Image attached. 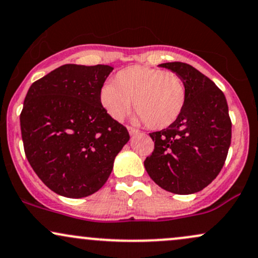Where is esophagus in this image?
I'll return each mask as SVG.
<instances>
[{"label":"esophagus","instance_id":"1","mask_svg":"<svg viewBox=\"0 0 258 258\" xmlns=\"http://www.w3.org/2000/svg\"><path fill=\"white\" fill-rule=\"evenodd\" d=\"M127 130H128V132H130V135H137V133L139 132L137 128H135V127H127Z\"/></svg>","mask_w":258,"mask_h":258}]
</instances>
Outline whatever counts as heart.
I'll return each mask as SVG.
<instances>
[{"label": "heart", "instance_id": "heart-1", "mask_svg": "<svg viewBox=\"0 0 258 258\" xmlns=\"http://www.w3.org/2000/svg\"><path fill=\"white\" fill-rule=\"evenodd\" d=\"M99 98L112 120H122L133 100L137 120L144 121L150 128L161 130L180 116L188 90L178 74L133 65L120 70L112 84L103 86Z\"/></svg>", "mask_w": 258, "mask_h": 258}]
</instances>
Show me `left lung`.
<instances>
[{
  "instance_id": "1",
  "label": "left lung",
  "mask_w": 258,
  "mask_h": 258,
  "mask_svg": "<svg viewBox=\"0 0 258 258\" xmlns=\"http://www.w3.org/2000/svg\"><path fill=\"white\" fill-rule=\"evenodd\" d=\"M160 67L184 80L188 98L171 126L149 133L154 152L144 161L148 174L165 190L186 195L203 190L223 167L232 139V121L223 92L191 65Z\"/></svg>"
}]
</instances>
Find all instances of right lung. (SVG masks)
Segmentation results:
<instances>
[{"mask_svg": "<svg viewBox=\"0 0 258 258\" xmlns=\"http://www.w3.org/2000/svg\"><path fill=\"white\" fill-rule=\"evenodd\" d=\"M109 65L65 64L30 86L20 114L24 152L38 178L61 197L85 198L110 176L128 142L100 104Z\"/></svg>", "mask_w": 258, "mask_h": 258, "instance_id": "right-lung-1", "label": "right lung"}]
</instances>
